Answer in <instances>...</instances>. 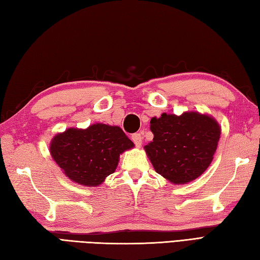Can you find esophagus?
Wrapping results in <instances>:
<instances>
[{"mask_svg": "<svg viewBox=\"0 0 260 260\" xmlns=\"http://www.w3.org/2000/svg\"><path fill=\"white\" fill-rule=\"evenodd\" d=\"M142 140H143V137H142V135L140 133H136V134L132 135V141L134 142V144L136 145V147H141Z\"/></svg>", "mask_w": 260, "mask_h": 260, "instance_id": "esophagus-1", "label": "esophagus"}]
</instances>
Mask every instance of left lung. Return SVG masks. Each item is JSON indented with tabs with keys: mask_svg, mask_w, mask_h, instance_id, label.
<instances>
[{
	"mask_svg": "<svg viewBox=\"0 0 260 260\" xmlns=\"http://www.w3.org/2000/svg\"><path fill=\"white\" fill-rule=\"evenodd\" d=\"M153 141L144 150L154 170L174 184L199 178L217 151L221 128L211 116L185 112L180 116L163 113L150 121Z\"/></svg>",
	"mask_w": 260,
	"mask_h": 260,
	"instance_id": "obj_1",
	"label": "left lung"
}]
</instances>
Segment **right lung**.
I'll return each mask as SVG.
<instances>
[{
	"label": "right lung",
	"mask_w": 260,
	"mask_h": 260,
	"mask_svg": "<svg viewBox=\"0 0 260 260\" xmlns=\"http://www.w3.org/2000/svg\"><path fill=\"white\" fill-rule=\"evenodd\" d=\"M133 147L120 127L97 123L57 134L51 140L50 154L71 181L98 186L115 172L120 154Z\"/></svg>",
	"instance_id": "add662e5"
}]
</instances>
